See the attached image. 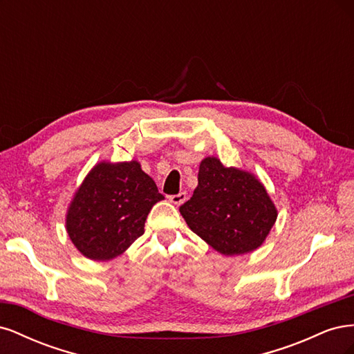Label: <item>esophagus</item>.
<instances>
[{
  "mask_svg": "<svg viewBox=\"0 0 354 354\" xmlns=\"http://www.w3.org/2000/svg\"><path fill=\"white\" fill-rule=\"evenodd\" d=\"M186 199H187V195L185 194V192H180V194H177V195L169 196V202H173L174 205H181V203H183Z\"/></svg>",
  "mask_w": 354,
  "mask_h": 354,
  "instance_id": "34e87169",
  "label": "esophagus"
}]
</instances>
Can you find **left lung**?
Wrapping results in <instances>:
<instances>
[{
    "label": "left lung",
    "instance_id": "left-lung-1",
    "mask_svg": "<svg viewBox=\"0 0 354 354\" xmlns=\"http://www.w3.org/2000/svg\"><path fill=\"white\" fill-rule=\"evenodd\" d=\"M180 212L192 232L224 255L259 248L277 217L259 180L245 171L223 167L217 158L202 160L198 187Z\"/></svg>",
    "mask_w": 354,
    "mask_h": 354
}]
</instances>
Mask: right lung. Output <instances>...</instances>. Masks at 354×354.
<instances>
[{
    "label": "right lung",
    "mask_w": 354,
    "mask_h": 354,
    "mask_svg": "<svg viewBox=\"0 0 354 354\" xmlns=\"http://www.w3.org/2000/svg\"><path fill=\"white\" fill-rule=\"evenodd\" d=\"M162 199L137 160L102 162L91 169L71 203L69 238L88 259L111 260L142 236L147 214Z\"/></svg>",
    "instance_id": "1"
}]
</instances>
